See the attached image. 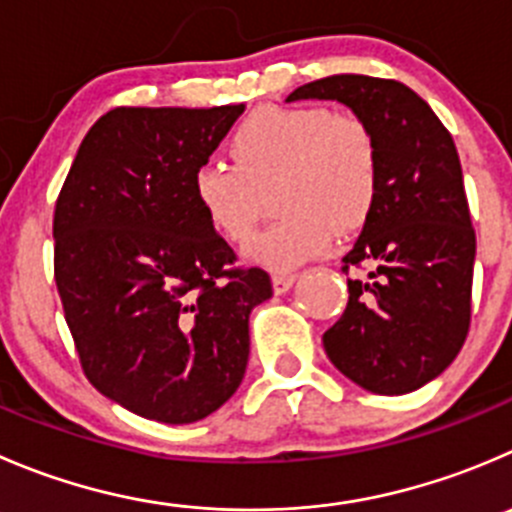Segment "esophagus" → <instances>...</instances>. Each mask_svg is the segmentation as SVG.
Masks as SVG:
<instances>
[{"mask_svg": "<svg viewBox=\"0 0 512 512\" xmlns=\"http://www.w3.org/2000/svg\"><path fill=\"white\" fill-rule=\"evenodd\" d=\"M295 280V275H282V272H277V275H272V287H275L277 295H282V292H287L295 285Z\"/></svg>", "mask_w": 512, "mask_h": 512, "instance_id": "obj_1", "label": "esophagus"}]
</instances>
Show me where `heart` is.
<instances>
[{"mask_svg":"<svg viewBox=\"0 0 512 512\" xmlns=\"http://www.w3.org/2000/svg\"><path fill=\"white\" fill-rule=\"evenodd\" d=\"M235 165L202 162L192 195L212 230L240 242L260 215V192L275 187L280 222L245 247L247 260L287 272L322 255L332 235H350L370 220L380 187V160L370 127L330 109L260 107L230 140Z\"/></svg>","mask_w":512,"mask_h":512,"instance_id":"obj_1","label":"heart"}]
</instances>
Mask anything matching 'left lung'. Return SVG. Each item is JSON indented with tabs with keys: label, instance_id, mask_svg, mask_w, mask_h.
<instances>
[{
	"label": "left lung",
	"instance_id": "obj_1",
	"mask_svg": "<svg viewBox=\"0 0 512 512\" xmlns=\"http://www.w3.org/2000/svg\"><path fill=\"white\" fill-rule=\"evenodd\" d=\"M335 99L370 127L380 187L370 220L342 257L365 277L347 280V307L322 335L332 365L377 395L435 380L470 327L475 230L455 142L403 82L332 74L287 97Z\"/></svg>",
	"mask_w": 512,
	"mask_h": 512
}]
</instances>
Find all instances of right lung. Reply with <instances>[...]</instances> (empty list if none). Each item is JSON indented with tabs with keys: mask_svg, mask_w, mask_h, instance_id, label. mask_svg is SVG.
Wrapping results in <instances>:
<instances>
[{
	"mask_svg": "<svg viewBox=\"0 0 512 512\" xmlns=\"http://www.w3.org/2000/svg\"><path fill=\"white\" fill-rule=\"evenodd\" d=\"M245 104L117 107L79 145L54 207V280L94 388L140 418L187 425L240 388L260 267L230 270L192 177Z\"/></svg>",
	"mask_w": 512,
	"mask_h": 512,
	"instance_id": "1",
	"label": "right lung"
}]
</instances>
